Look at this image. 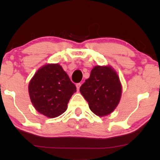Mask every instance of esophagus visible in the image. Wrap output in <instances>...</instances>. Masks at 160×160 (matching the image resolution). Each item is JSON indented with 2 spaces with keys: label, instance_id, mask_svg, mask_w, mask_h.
I'll list each match as a JSON object with an SVG mask.
<instances>
[{
  "label": "esophagus",
  "instance_id": "esophagus-1",
  "mask_svg": "<svg viewBox=\"0 0 160 160\" xmlns=\"http://www.w3.org/2000/svg\"><path fill=\"white\" fill-rule=\"evenodd\" d=\"M81 85H82V84H81V83H77V84H76V88H77L78 90H79V88H80Z\"/></svg>",
  "mask_w": 160,
  "mask_h": 160
}]
</instances>
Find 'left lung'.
Returning <instances> with one entry per match:
<instances>
[{"mask_svg":"<svg viewBox=\"0 0 160 160\" xmlns=\"http://www.w3.org/2000/svg\"><path fill=\"white\" fill-rule=\"evenodd\" d=\"M90 110L99 117L108 115L119 104L122 86L117 74L111 67L96 66L80 87Z\"/></svg>","mask_w":160,"mask_h":160,"instance_id":"1","label":"left lung"}]
</instances>
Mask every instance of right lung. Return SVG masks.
I'll use <instances>...</instances> for the list:
<instances>
[{"label":"right lung","instance_id":"obj_1","mask_svg":"<svg viewBox=\"0 0 160 160\" xmlns=\"http://www.w3.org/2000/svg\"><path fill=\"white\" fill-rule=\"evenodd\" d=\"M28 89L35 108L49 118L64 113L70 98L76 92L75 84L58 64L46 65L39 69Z\"/></svg>","mask_w":160,"mask_h":160}]
</instances>
